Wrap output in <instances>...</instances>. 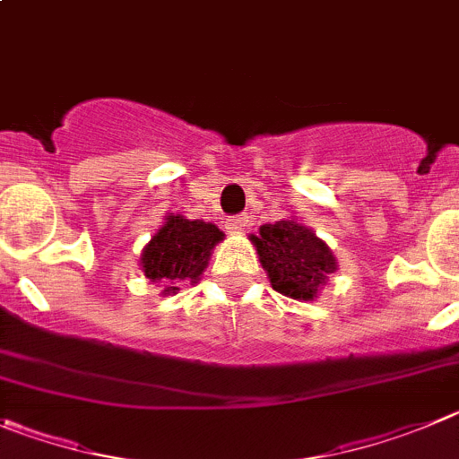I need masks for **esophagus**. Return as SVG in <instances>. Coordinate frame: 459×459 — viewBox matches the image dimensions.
I'll use <instances>...</instances> for the list:
<instances>
[{
  "instance_id": "obj_1",
  "label": "esophagus",
  "mask_w": 459,
  "mask_h": 459,
  "mask_svg": "<svg viewBox=\"0 0 459 459\" xmlns=\"http://www.w3.org/2000/svg\"><path fill=\"white\" fill-rule=\"evenodd\" d=\"M249 224V217L247 215H235V217H230L229 221H226V229L230 230V233H242L244 230V226Z\"/></svg>"
}]
</instances>
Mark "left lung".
Returning a JSON list of instances; mask_svg holds the SVG:
<instances>
[{
	"instance_id": "obj_1",
	"label": "left lung",
	"mask_w": 459,
	"mask_h": 459,
	"mask_svg": "<svg viewBox=\"0 0 459 459\" xmlns=\"http://www.w3.org/2000/svg\"><path fill=\"white\" fill-rule=\"evenodd\" d=\"M251 239L260 263L267 269L272 288L282 297L312 301L328 273L337 269L326 244L294 220L260 226V235Z\"/></svg>"
}]
</instances>
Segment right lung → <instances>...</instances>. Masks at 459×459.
Masks as SVG:
<instances>
[{"label":"right lung","mask_w":459,"mask_h":459,"mask_svg":"<svg viewBox=\"0 0 459 459\" xmlns=\"http://www.w3.org/2000/svg\"><path fill=\"white\" fill-rule=\"evenodd\" d=\"M221 238L224 233L215 224L169 215L165 226L144 247L140 258L144 276L162 282L165 294H174L181 281H199L208 264L210 251Z\"/></svg>","instance_id":"obj_1"}]
</instances>
